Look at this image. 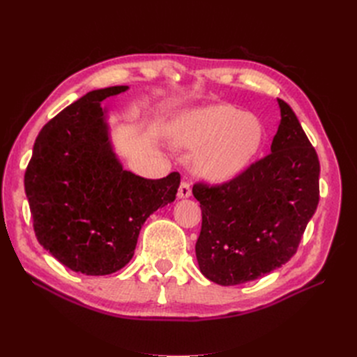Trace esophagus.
<instances>
[{"label":"esophagus","mask_w":357,"mask_h":357,"mask_svg":"<svg viewBox=\"0 0 357 357\" xmlns=\"http://www.w3.org/2000/svg\"><path fill=\"white\" fill-rule=\"evenodd\" d=\"M192 193V189H190V181L185 177L181 180L180 183V188H178V197L180 198H189Z\"/></svg>","instance_id":"34e87169"}]
</instances>
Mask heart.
Masks as SVG:
<instances>
[{
	"instance_id": "1",
	"label": "heart",
	"mask_w": 357,
	"mask_h": 357,
	"mask_svg": "<svg viewBox=\"0 0 357 357\" xmlns=\"http://www.w3.org/2000/svg\"><path fill=\"white\" fill-rule=\"evenodd\" d=\"M171 137L183 147L204 148L197 168L211 180H229L245 168L257 152L264 126L253 114L219 104L189 112L171 125Z\"/></svg>"
}]
</instances>
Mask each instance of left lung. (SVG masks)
I'll use <instances>...</instances> for the list:
<instances>
[{"mask_svg": "<svg viewBox=\"0 0 357 357\" xmlns=\"http://www.w3.org/2000/svg\"><path fill=\"white\" fill-rule=\"evenodd\" d=\"M282 122L271 153L220 185L198 181L201 273L222 286L252 282L290 261L319 204L320 162L294 110L278 100Z\"/></svg>", "mask_w": 357, "mask_h": 357, "instance_id": "left-lung-1", "label": "left lung"}]
</instances>
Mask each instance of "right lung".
Masks as SVG:
<instances>
[{
  "mask_svg": "<svg viewBox=\"0 0 357 357\" xmlns=\"http://www.w3.org/2000/svg\"><path fill=\"white\" fill-rule=\"evenodd\" d=\"M128 86L88 92L40 131L25 171L38 243L84 275H107L134 256L147 218L176 199L180 174L143 178L116 159L100 102Z\"/></svg>",
  "mask_w": 357,
  "mask_h": 357,
  "instance_id": "right-lung-1",
  "label": "right lung"
}]
</instances>
